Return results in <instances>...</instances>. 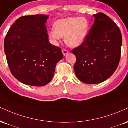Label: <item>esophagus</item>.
<instances>
[{
    "label": "esophagus",
    "instance_id": "obj_1",
    "mask_svg": "<svg viewBox=\"0 0 128 128\" xmlns=\"http://www.w3.org/2000/svg\"><path fill=\"white\" fill-rule=\"evenodd\" d=\"M62 52L63 55H64V56H66V55H67V54H68V50H66V49H62Z\"/></svg>",
    "mask_w": 128,
    "mask_h": 128
}]
</instances>
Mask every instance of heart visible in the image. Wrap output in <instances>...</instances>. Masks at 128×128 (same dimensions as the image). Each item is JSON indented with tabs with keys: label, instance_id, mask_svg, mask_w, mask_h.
<instances>
[{
	"label": "heart",
	"instance_id": "heart-1",
	"mask_svg": "<svg viewBox=\"0 0 128 128\" xmlns=\"http://www.w3.org/2000/svg\"><path fill=\"white\" fill-rule=\"evenodd\" d=\"M55 28L49 31V37L54 44L65 36V42L68 46L77 48L86 39L90 27L89 21L84 17H68L58 20L55 23Z\"/></svg>",
	"mask_w": 128,
	"mask_h": 128
}]
</instances>
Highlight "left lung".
<instances>
[{"label":"left lung","mask_w":128,"mask_h":128,"mask_svg":"<svg viewBox=\"0 0 128 128\" xmlns=\"http://www.w3.org/2000/svg\"><path fill=\"white\" fill-rule=\"evenodd\" d=\"M95 22L86 39L72 50L77 78L87 84H97L112 76L121 55L122 37L116 23L103 13L94 15Z\"/></svg>","instance_id":"obj_1"}]
</instances>
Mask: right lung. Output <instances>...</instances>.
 Returning <instances> with one entry per match:
<instances>
[{"label": "right lung", "instance_id": "1", "mask_svg": "<svg viewBox=\"0 0 128 128\" xmlns=\"http://www.w3.org/2000/svg\"><path fill=\"white\" fill-rule=\"evenodd\" d=\"M49 16H21L11 26L4 42V53L12 74L20 82L43 86L54 74L63 58L61 49L49 42L46 22Z\"/></svg>", "mask_w": 128, "mask_h": 128}]
</instances>
